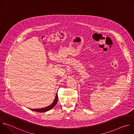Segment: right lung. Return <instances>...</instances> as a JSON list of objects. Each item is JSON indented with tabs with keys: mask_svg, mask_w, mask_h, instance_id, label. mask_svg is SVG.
Listing matches in <instances>:
<instances>
[{
	"mask_svg": "<svg viewBox=\"0 0 134 134\" xmlns=\"http://www.w3.org/2000/svg\"><path fill=\"white\" fill-rule=\"evenodd\" d=\"M57 93L55 97L54 98V100L53 101V102L49 106L46 107V108H41V109H30V110L34 111H36V112H46L50 110H51V109H52L57 104V102H58V94H57Z\"/></svg>",
	"mask_w": 134,
	"mask_h": 134,
	"instance_id": "add662e5",
	"label": "right lung"
}]
</instances>
